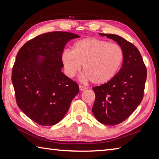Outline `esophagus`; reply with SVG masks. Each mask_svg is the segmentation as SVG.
<instances>
[{
	"instance_id": "obj_1",
	"label": "esophagus",
	"mask_w": 159,
	"mask_h": 159,
	"mask_svg": "<svg viewBox=\"0 0 159 159\" xmlns=\"http://www.w3.org/2000/svg\"><path fill=\"white\" fill-rule=\"evenodd\" d=\"M79 88H80V90H81V91H83V90H85L87 89V88L84 87V86H83L81 85H79Z\"/></svg>"
}]
</instances>
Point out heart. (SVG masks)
<instances>
[{"label":"heart","mask_w":159,"mask_h":159,"mask_svg":"<svg viewBox=\"0 0 159 159\" xmlns=\"http://www.w3.org/2000/svg\"><path fill=\"white\" fill-rule=\"evenodd\" d=\"M123 59L124 52L119 45L93 38L79 40L71 51L66 50L61 55L67 76H75L83 65V79L96 85L111 80L120 69Z\"/></svg>","instance_id":"1"}]
</instances>
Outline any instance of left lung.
<instances>
[{"label":"left lung","instance_id":"1","mask_svg":"<svg viewBox=\"0 0 159 159\" xmlns=\"http://www.w3.org/2000/svg\"><path fill=\"white\" fill-rule=\"evenodd\" d=\"M99 35L117 42L124 52L117 74L109 82L93 88L95 93L94 116L102 124L115 125L127 119L141 103L147 71L140 52L133 43L118 35Z\"/></svg>","mask_w":159,"mask_h":159}]
</instances>
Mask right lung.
<instances>
[{
	"label": "right lung",
	"instance_id": "obj_1",
	"mask_svg": "<svg viewBox=\"0 0 159 159\" xmlns=\"http://www.w3.org/2000/svg\"><path fill=\"white\" fill-rule=\"evenodd\" d=\"M79 37L65 31L45 33L26 42L17 52L12 71L16 102L38 124L60 122L79 92L78 83L61 71L64 46ZM39 56L45 59L40 62Z\"/></svg>",
	"mask_w": 159,
	"mask_h": 159
}]
</instances>
